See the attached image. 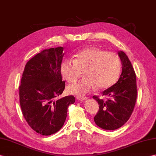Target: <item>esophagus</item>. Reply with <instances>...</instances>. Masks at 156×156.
<instances>
[{"label": "esophagus", "instance_id": "34e87169", "mask_svg": "<svg viewBox=\"0 0 156 156\" xmlns=\"http://www.w3.org/2000/svg\"><path fill=\"white\" fill-rule=\"evenodd\" d=\"M87 98L86 96H84V97H77L76 99L78 100V101H84L85 100H86Z\"/></svg>", "mask_w": 156, "mask_h": 156}]
</instances>
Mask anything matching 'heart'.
I'll return each mask as SVG.
<instances>
[{
	"mask_svg": "<svg viewBox=\"0 0 156 156\" xmlns=\"http://www.w3.org/2000/svg\"><path fill=\"white\" fill-rule=\"evenodd\" d=\"M84 70L85 76L67 87L70 94L83 96L97 86L108 89L119 79L122 62L116 54L96 47H88L76 54L75 59L64 60L60 64V72L66 81H76Z\"/></svg>",
	"mask_w": 156,
	"mask_h": 156,
	"instance_id": "obj_1",
	"label": "heart"
}]
</instances>
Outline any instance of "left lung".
<instances>
[{
	"mask_svg": "<svg viewBox=\"0 0 156 156\" xmlns=\"http://www.w3.org/2000/svg\"><path fill=\"white\" fill-rule=\"evenodd\" d=\"M122 71L118 81L102 92L106 100L94 96L99 104V110L94 119L98 127L114 130L122 127L131 116L136 102V76L131 62L122 51L118 52Z\"/></svg>",
	"mask_w": 156,
	"mask_h": 156,
	"instance_id": "left-lung-1",
	"label": "left lung"
}]
</instances>
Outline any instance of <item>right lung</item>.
<instances>
[{"label": "right lung", "mask_w": 156, "mask_h": 156, "mask_svg": "<svg viewBox=\"0 0 156 156\" xmlns=\"http://www.w3.org/2000/svg\"><path fill=\"white\" fill-rule=\"evenodd\" d=\"M63 50L61 46L46 49L32 58L24 67L19 86L24 117L30 127L42 136L59 131L68 106L75 102L73 96L54 100L65 88L60 72Z\"/></svg>", "instance_id": "1"}]
</instances>
